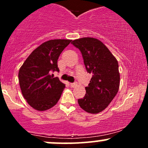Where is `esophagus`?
Wrapping results in <instances>:
<instances>
[{"label":"esophagus","mask_w":148,"mask_h":148,"mask_svg":"<svg viewBox=\"0 0 148 148\" xmlns=\"http://www.w3.org/2000/svg\"><path fill=\"white\" fill-rule=\"evenodd\" d=\"M70 86H71V87L75 88V87H76V86H77V84H76V83H72V84H70Z\"/></svg>","instance_id":"obj_1"}]
</instances>
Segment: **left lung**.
<instances>
[{"instance_id":"8db88e82","label":"left lung","mask_w":148,"mask_h":148,"mask_svg":"<svg viewBox=\"0 0 148 148\" xmlns=\"http://www.w3.org/2000/svg\"><path fill=\"white\" fill-rule=\"evenodd\" d=\"M72 44L81 51L86 70L92 74L86 87L84 97L78 99L80 107L89 113L103 111L116 95L120 87L118 62L100 40L93 37L74 40Z\"/></svg>"}]
</instances>
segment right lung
<instances>
[{"instance_id": "1", "label": "right lung", "mask_w": 148, "mask_h": 148, "mask_svg": "<svg viewBox=\"0 0 148 148\" xmlns=\"http://www.w3.org/2000/svg\"><path fill=\"white\" fill-rule=\"evenodd\" d=\"M71 40H51L33 51L20 67L18 81L23 97L34 109L47 111L56 104L65 85L53 72H59L58 59Z\"/></svg>"}]
</instances>
